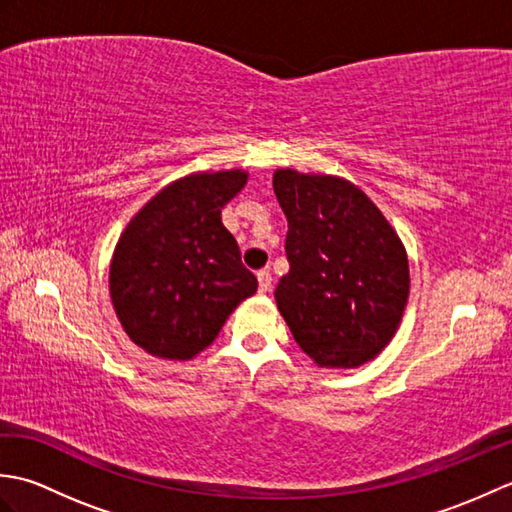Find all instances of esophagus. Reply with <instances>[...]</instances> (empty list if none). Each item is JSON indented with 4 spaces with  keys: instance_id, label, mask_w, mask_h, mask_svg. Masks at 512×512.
Segmentation results:
<instances>
[{
    "instance_id": "esophagus-1",
    "label": "esophagus",
    "mask_w": 512,
    "mask_h": 512,
    "mask_svg": "<svg viewBox=\"0 0 512 512\" xmlns=\"http://www.w3.org/2000/svg\"><path fill=\"white\" fill-rule=\"evenodd\" d=\"M257 281H259V292H268L273 288V275H270L268 270H259Z\"/></svg>"
}]
</instances>
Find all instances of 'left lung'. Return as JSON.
<instances>
[{
  "label": "left lung",
  "instance_id": "8db88e82",
  "mask_svg": "<svg viewBox=\"0 0 512 512\" xmlns=\"http://www.w3.org/2000/svg\"><path fill=\"white\" fill-rule=\"evenodd\" d=\"M290 270L277 308L319 367H358L394 339L409 299L405 246L378 206L336 176L277 169Z\"/></svg>",
  "mask_w": 512,
  "mask_h": 512
}]
</instances>
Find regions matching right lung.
<instances>
[{
  "label": "right lung",
  "instance_id": "add662e5",
  "mask_svg": "<svg viewBox=\"0 0 512 512\" xmlns=\"http://www.w3.org/2000/svg\"><path fill=\"white\" fill-rule=\"evenodd\" d=\"M246 180L242 169L184 176L158 191L118 239L110 297L129 339L151 356L189 361L257 292L222 224L224 204Z\"/></svg>",
  "mask_w": 512,
  "mask_h": 512
}]
</instances>
